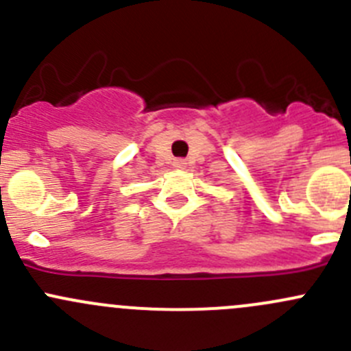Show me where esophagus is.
I'll return each instance as SVG.
<instances>
[{
    "instance_id": "obj_1",
    "label": "esophagus",
    "mask_w": 351,
    "mask_h": 351,
    "mask_svg": "<svg viewBox=\"0 0 351 351\" xmlns=\"http://www.w3.org/2000/svg\"><path fill=\"white\" fill-rule=\"evenodd\" d=\"M173 166H175V168H178V169H182V168H185V166H186V161H185V159H182V158H176L175 161H173Z\"/></svg>"
}]
</instances>
